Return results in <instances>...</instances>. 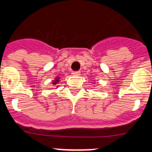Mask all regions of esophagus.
<instances>
[{
	"label": "esophagus",
	"mask_w": 152,
	"mask_h": 152,
	"mask_svg": "<svg viewBox=\"0 0 152 152\" xmlns=\"http://www.w3.org/2000/svg\"><path fill=\"white\" fill-rule=\"evenodd\" d=\"M72 75L77 76V75H80V72H72Z\"/></svg>",
	"instance_id": "1"
}]
</instances>
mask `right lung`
<instances>
[{
	"instance_id": "1",
	"label": "right lung",
	"mask_w": 152,
	"mask_h": 152,
	"mask_svg": "<svg viewBox=\"0 0 152 152\" xmlns=\"http://www.w3.org/2000/svg\"><path fill=\"white\" fill-rule=\"evenodd\" d=\"M58 82H59V77H56V79H55L54 80H53L52 84H53V85H56V84H57Z\"/></svg>"
}]
</instances>
